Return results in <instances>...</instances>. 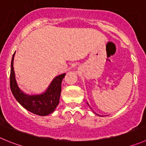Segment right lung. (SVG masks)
<instances>
[{"label":"right lung","instance_id":"obj_1","mask_svg":"<svg viewBox=\"0 0 146 146\" xmlns=\"http://www.w3.org/2000/svg\"><path fill=\"white\" fill-rule=\"evenodd\" d=\"M14 55L15 52L12 57L11 65L10 87L15 99L26 110L39 116H46L52 113L59 104L61 84L65 73L54 78L46 92L43 94L38 95L26 94L19 88L16 83L13 69Z\"/></svg>","mask_w":146,"mask_h":146}]
</instances>
